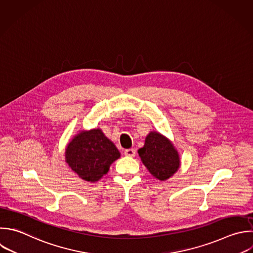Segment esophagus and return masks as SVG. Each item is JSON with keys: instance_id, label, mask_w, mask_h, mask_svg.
Returning a JSON list of instances; mask_svg holds the SVG:
<instances>
[{"instance_id": "obj_1", "label": "esophagus", "mask_w": 253, "mask_h": 253, "mask_svg": "<svg viewBox=\"0 0 253 253\" xmlns=\"http://www.w3.org/2000/svg\"><path fill=\"white\" fill-rule=\"evenodd\" d=\"M135 149H133V148H128V149H126L125 150V154L126 155V156H129V157H134L135 156Z\"/></svg>"}]
</instances>
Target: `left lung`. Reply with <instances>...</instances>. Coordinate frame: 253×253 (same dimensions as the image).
Returning <instances> with one entry per match:
<instances>
[{
    "label": "left lung",
    "mask_w": 253,
    "mask_h": 253,
    "mask_svg": "<svg viewBox=\"0 0 253 253\" xmlns=\"http://www.w3.org/2000/svg\"><path fill=\"white\" fill-rule=\"evenodd\" d=\"M142 163L157 179L164 181L179 168L180 160L173 144L158 132H150L142 148L138 149Z\"/></svg>",
    "instance_id": "obj_1"
}]
</instances>
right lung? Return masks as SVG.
Masks as SVG:
<instances>
[{"label":"right lung","mask_w":253,"mask_h":253,"mask_svg":"<svg viewBox=\"0 0 253 253\" xmlns=\"http://www.w3.org/2000/svg\"><path fill=\"white\" fill-rule=\"evenodd\" d=\"M66 162L85 181L95 182L107 174L121 154L101 129L82 131L68 144Z\"/></svg>","instance_id":"1"}]
</instances>
